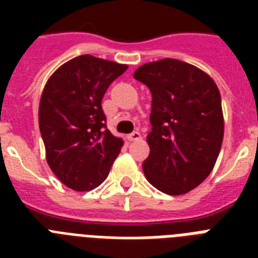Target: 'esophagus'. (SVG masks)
I'll return each mask as SVG.
<instances>
[{"instance_id": "1", "label": "esophagus", "mask_w": 258, "mask_h": 258, "mask_svg": "<svg viewBox=\"0 0 258 258\" xmlns=\"http://www.w3.org/2000/svg\"><path fill=\"white\" fill-rule=\"evenodd\" d=\"M141 138H142V135H141V133H139V131H134V133H131L128 137H127V139H128V141H131V142H134V141H139Z\"/></svg>"}]
</instances>
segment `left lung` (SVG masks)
<instances>
[{"label":"left lung","mask_w":258,"mask_h":258,"mask_svg":"<svg viewBox=\"0 0 258 258\" xmlns=\"http://www.w3.org/2000/svg\"><path fill=\"white\" fill-rule=\"evenodd\" d=\"M134 79L153 95L143 171L154 187L184 194L212 172L224 139L218 87L200 68L175 58L139 67Z\"/></svg>","instance_id":"1"}]
</instances>
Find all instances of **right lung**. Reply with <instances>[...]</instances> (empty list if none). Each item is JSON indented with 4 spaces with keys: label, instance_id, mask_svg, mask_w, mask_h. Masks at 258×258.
Instances as JSON below:
<instances>
[{
    "label": "right lung",
    "instance_id": "obj_1",
    "mask_svg": "<svg viewBox=\"0 0 258 258\" xmlns=\"http://www.w3.org/2000/svg\"><path fill=\"white\" fill-rule=\"evenodd\" d=\"M128 67L83 54L62 64L42 91L38 124L46 162L67 187L88 191L108 176L123 141L105 125L101 100Z\"/></svg>",
    "mask_w": 258,
    "mask_h": 258
}]
</instances>
